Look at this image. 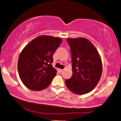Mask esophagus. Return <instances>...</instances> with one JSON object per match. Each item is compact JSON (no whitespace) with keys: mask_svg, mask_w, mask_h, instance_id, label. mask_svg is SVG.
<instances>
[{"mask_svg":"<svg viewBox=\"0 0 121 121\" xmlns=\"http://www.w3.org/2000/svg\"><path fill=\"white\" fill-rule=\"evenodd\" d=\"M63 70H64V69H59V71H60V73L63 72Z\"/></svg>","mask_w":121,"mask_h":121,"instance_id":"1","label":"esophagus"}]
</instances>
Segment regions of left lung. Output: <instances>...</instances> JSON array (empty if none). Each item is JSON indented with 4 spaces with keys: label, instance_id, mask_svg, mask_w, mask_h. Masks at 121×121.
<instances>
[{
    "label": "left lung",
    "instance_id": "8db88e82",
    "mask_svg": "<svg viewBox=\"0 0 121 121\" xmlns=\"http://www.w3.org/2000/svg\"><path fill=\"white\" fill-rule=\"evenodd\" d=\"M72 57V76L65 79L69 91L85 95L96 86L102 74V62L94 45L84 38H67Z\"/></svg>",
    "mask_w": 121,
    "mask_h": 121
}]
</instances>
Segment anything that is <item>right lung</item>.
<instances>
[{"mask_svg":"<svg viewBox=\"0 0 121 121\" xmlns=\"http://www.w3.org/2000/svg\"><path fill=\"white\" fill-rule=\"evenodd\" d=\"M61 42L60 38L43 35L24 48L18 58V71L26 87L39 91L49 86L57 73L52 65L53 55Z\"/></svg>","mask_w":121,"mask_h":121,"instance_id":"obj_1","label":"right lung"}]
</instances>
